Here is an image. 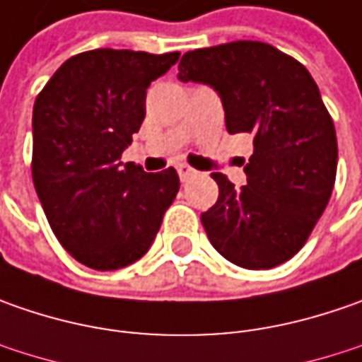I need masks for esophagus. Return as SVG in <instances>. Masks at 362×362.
Listing matches in <instances>:
<instances>
[{
  "label": "esophagus",
  "mask_w": 362,
  "mask_h": 362,
  "mask_svg": "<svg viewBox=\"0 0 362 362\" xmlns=\"http://www.w3.org/2000/svg\"><path fill=\"white\" fill-rule=\"evenodd\" d=\"M177 173L181 177V181H187L191 175H195V169H191L185 163H179V165H177Z\"/></svg>",
  "instance_id": "34e87169"
}]
</instances>
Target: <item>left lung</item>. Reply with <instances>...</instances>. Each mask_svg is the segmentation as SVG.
<instances>
[{"label":"left lung","instance_id":"obj_1","mask_svg":"<svg viewBox=\"0 0 362 362\" xmlns=\"http://www.w3.org/2000/svg\"><path fill=\"white\" fill-rule=\"evenodd\" d=\"M181 82L219 94L228 132H250L247 183L211 173L219 197L202 214L211 245L245 270H270L298 254L327 207L337 177V132L310 72L264 42L193 49Z\"/></svg>","mask_w":362,"mask_h":362}]
</instances>
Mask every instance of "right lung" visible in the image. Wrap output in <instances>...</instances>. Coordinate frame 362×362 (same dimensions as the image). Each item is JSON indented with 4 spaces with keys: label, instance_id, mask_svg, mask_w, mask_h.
Masks as SVG:
<instances>
[{
    "label": "right lung",
    "instance_id": "obj_1",
    "mask_svg": "<svg viewBox=\"0 0 362 362\" xmlns=\"http://www.w3.org/2000/svg\"><path fill=\"white\" fill-rule=\"evenodd\" d=\"M177 60L179 52H82L35 98V193L64 250L92 270L145 256L179 191L173 167L146 173L120 163L145 120L146 88Z\"/></svg>",
    "mask_w": 362,
    "mask_h": 362
}]
</instances>
